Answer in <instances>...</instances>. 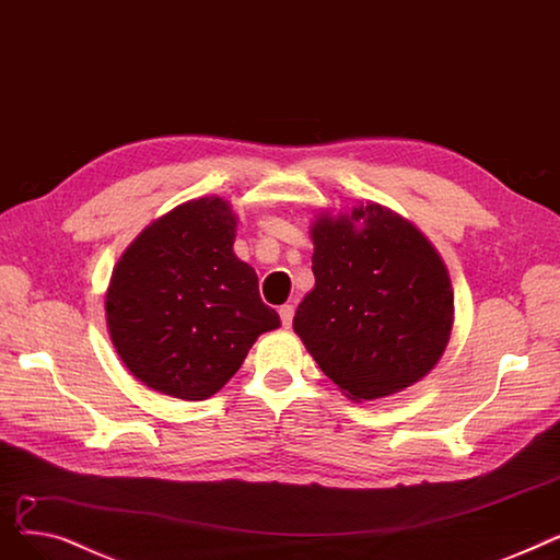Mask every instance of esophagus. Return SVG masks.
I'll return each mask as SVG.
<instances>
[{
	"mask_svg": "<svg viewBox=\"0 0 560 560\" xmlns=\"http://www.w3.org/2000/svg\"><path fill=\"white\" fill-rule=\"evenodd\" d=\"M278 312H280V322H282V326H284V328H289V326H291V322H294V312H296V310H294V305H289V303H287V305H282Z\"/></svg>",
	"mask_w": 560,
	"mask_h": 560,
	"instance_id": "1",
	"label": "esophagus"
}]
</instances>
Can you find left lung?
<instances>
[{
	"mask_svg": "<svg viewBox=\"0 0 560 560\" xmlns=\"http://www.w3.org/2000/svg\"><path fill=\"white\" fill-rule=\"evenodd\" d=\"M312 242L316 284L294 330L324 374L364 401L429 374L454 324V294L433 246L381 205L318 219Z\"/></svg>",
	"mask_w": 560,
	"mask_h": 560,
	"instance_id": "8db88e82",
	"label": "left lung"
}]
</instances>
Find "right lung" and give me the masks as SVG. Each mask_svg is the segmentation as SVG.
Returning a JSON list of instances; mask_svg holds the SVG:
<instances>
[{"instance_id": "obj_1", "label": "right lung", "mask_w": 560, "mask_h": 560, "mask_svg": "<svg viewBox=\"0 0 560 560\" xmlns=\"http://www.w3.org/2000/svg\"><path fill=\"white\" fill-rule=\"evenodd\" d=\"M236 221L221 198L184 202L145 228L116 264L106 324L127 369L184 401L217 394L255 339L280 326L257 276L232 253Z\"/></svg>"}]
</instances>
